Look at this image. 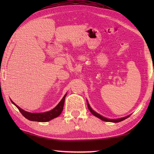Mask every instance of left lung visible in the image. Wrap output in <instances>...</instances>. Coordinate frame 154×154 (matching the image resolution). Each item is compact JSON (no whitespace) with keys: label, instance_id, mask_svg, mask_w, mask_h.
<instances>
[{"label":"left lung","instance_id":"left-lung-1","mask_svg":"<svg viewBox=\"0 0 154 154\" xmlns=\"http://www.w3.org/2000/svg\"><path fill=\"white\" fill-rule=\"evenodd\" d=\"M87 106H88V109H89V110H90V112L92 113L94 116H95L96 117L99 118V119H100V120H102L103 121H106V122H121V121H122L126 119L127 118H128L130 115H128L127 116H125V117H123V118H120V119H106V118L104 117L103 116H101L100 114H99V113L96 112L95 111L93 110L92 109H91V106L89 105V103H88V100H87Z\"/></svg>","mask_w":154,"mask_h":154}]
</instances>
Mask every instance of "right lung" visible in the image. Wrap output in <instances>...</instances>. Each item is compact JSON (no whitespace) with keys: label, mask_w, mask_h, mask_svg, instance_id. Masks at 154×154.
Returning <instances> with one entry per match:
<instances>
[{"label":"right lung","mask_w":154,"mask_h":154,"mask_svg":"<svg viewBox=\"0 0 154 154\" xmlns=\"http://www.w3.org/2000/svg\"><path fill=\"white\" fill-rule=\"evenodd\" d=\"M66 95H67V93L65 94L64 97H63V99L61 100L60 102L58 103L57 105L55 106L54 109H53L50 111H48V112H40V113H32V112H27V111H25L23 109H22L21 108H20L18 105H16V104L13 102L12 100H11V102L14 104L16 107H17V109L20 110V112H21L22 115L24 116L26 119L30 121H37V122H44L50 121L60 115L63 109L65 99Z\"/></svg>","instance_id":"1"}]
</instances>
